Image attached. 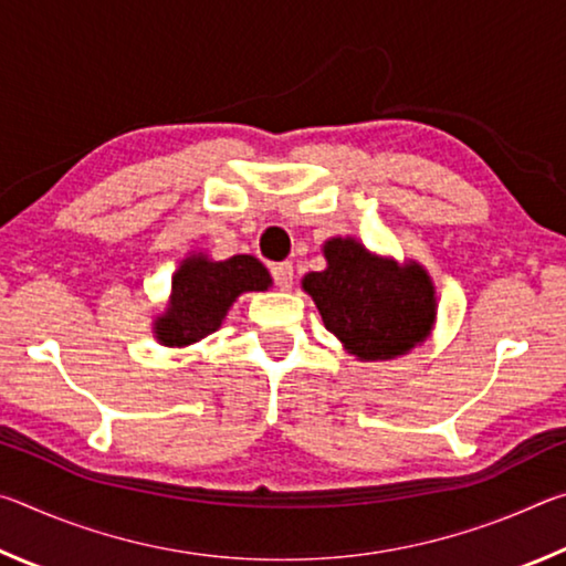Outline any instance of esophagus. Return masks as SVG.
<instances>
[{
	"label": "esophagus",
	"mask_w": 566,
	"mask_h": 566,
	"mask_svg": "<svg viewBox=\"0 0 566 566\" xmlns=\"http://www.w3.org/2000/svg\"><path fill=\"white\" fill-rule=\"evenodd\" d=\"M272 276L280 290H290L292 282H294V270L290 262H280V264H272Z\"/></svg>",
	"instance_id": "esophagus-1"
}]
</instances>
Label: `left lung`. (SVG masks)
I'll return each mask as SVG.
<instances>
[{
  "label": "left lung",
  "instance_id": "obj_1",
  "mask_svg": "<svg viewBox=\"0 0 566 566\" xmlns=\"http://www.w3.org/2000/svg\"><path fill=\"white\" fill-rule=\"evenodd\" d=\"M327 266L302 276L324 327L359 361H387L421 347L437 324V286L417 260L375 254L354 237L322 244Z\"/></svg>",
  "mask_w": 566,
  "mask_h": 566
}]
</instances>
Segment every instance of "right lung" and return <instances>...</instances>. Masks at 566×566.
<instances>
[{
	"mask_svg": "<svg viewBox=\"0 0 566 566\" xmlns=\"http://www.w3.org/2000/svg\"><path fill=\"white\" fill-rule=\"evenodd\" d=\"M270 286V272L252 254L217 262L207 252H189L171 274L169 302L151 322V334L161 347H189L222 327L239 296Z\"/></svg>",
	"mask_w": 566,
	"mask_h": 566,
	"instance_id": "obj_1",
	"label": "right lung"
}]
</instances>
